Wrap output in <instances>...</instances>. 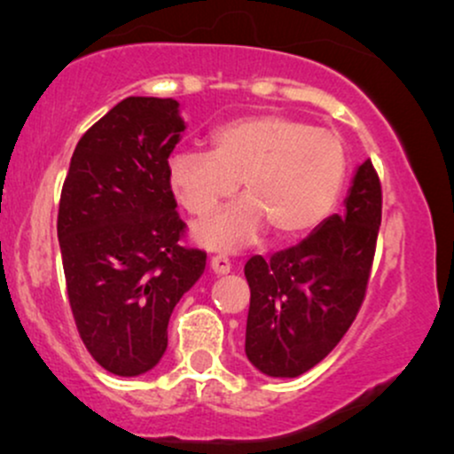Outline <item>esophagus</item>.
Returning <instances> with one entry per match:
<instances>
[{
    "mask_svg": "<svg viewBox=\"0 0 454 454\" xmlns=\"http://www.w3.org/2000/svg\"><path fill=\"white\" fill-rule=\"evenodd\" d=\"M211 269H213V273H217V275H228V273H231L232 264L226 256H213L211 258Z\"/></svg>",
    "mask_w": 454,
    "mask_h": 454,
    "instance_id": "esophagus-1",
    "label": "esophagus"
}]
</instances>
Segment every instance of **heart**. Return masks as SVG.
<instances>
[{"label": "heart", "mask_w": 454, "mask_h": 454, "mask_svg": "<svg viewBox=\"0 0 454 454\" xmlns=\"http://www.w3.org/2000/svg\"><path fill=\"white\" fill-rule=\"evenodd\" d=\"M166 179L179 205L205 217L234 194L245 198L196 223L192 239L215 252L258 241L267 228L279 239L316 228L335 207L346 179L340 137L284 114H256L211 134V151H176Z\"/></svg>", "instance_id": "obj_1"}]
</instances>
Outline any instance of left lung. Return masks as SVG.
I'll return each instance as SVG.
<instances>
[{"label":"left lung","instance_id":"8db88e82","mask_svg":"<svg viewBox=\"0 0 454 454\" xmlns=\"http://www.w3.org/2000/svg\"><path fill=\"white\" fill-rule=\"evenodd\" d=\"M346 209L294 247L245 264L249 314L245 354L260 373L296 378L326 356L358 314L382 222L372 161L356 166Z\"/></svg>","mask_w":454,"mask_h":454}]
</instances>
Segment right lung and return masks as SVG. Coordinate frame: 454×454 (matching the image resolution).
Instances as JSON below:
<instances>
[{
    "label": "right lung",
    "instance_id": "obj_1",
    "mask_svg": "<svg viewBox=\"0 0 454 454\" xmlns=\"http://www.w3.org/2000/svg\"><path fill=\"white\" fill-rule=\"evenodd\" d=\"M185 132L173 98L129 96L82 134L57 217L72 314L106 372H151L168 320L205 273L207 254L179 245L185 223L166 161Z\"/></svg>",
    "mask_w": 454,
    "mask_h": 454
}]
</instances>
